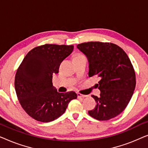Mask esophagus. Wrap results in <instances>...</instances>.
<instances>
[{
	"mask_svg": "<svg viewBox=\"0 0 148 148\" xmlns=\"http://www.w3.org/2000/svg\"><path fill=\"white\" fill-rule=\"evenodd\" d=\"M77 97L78 98H86V97H87L88 96H86V95H83V94H79V93H77Z\"/></svg>",
	"mask_w": 148,
	"mask_h": 148,
	"instance_id": "34e87169",
	"label": "esophagus"
}]
</instances>
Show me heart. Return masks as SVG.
Segmentation results:
<instances>
[{"label": "heart", "mask_w": 148, "mask_h": 148, "mask_svg": "<svg viewBox=\"0 0 148 148\" xmlns=\"http://www.w3.org/2000/svg\"><path fill=\"white\" fill-rule=\"evenodd\" d=\"M82 56H84L82 55V54H77V55H76L74 58H75V57H82Z\"/></svg>", "instance_id": "b5f03b06"}]
</instances>
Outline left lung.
Returning a JSON list of instances; mask_svg holds the SVG:
<instances>
[{
    "instance_id": "obj_1",
    "label": "left lung",
    "mask_w": 148,
    "mask_h": 148,
    "mask_svg": "<svg viewBox=\"0 0 148 148\" xmlns=\"http://www.w3.org/2000/svg\"><path fill=\"white\" fill-rule=\"evenodd\" d=\"M89 62L90 77L99 78L100 97L92 95L96 106L88 114L99 121H108L121 114L129 104L136 84L131 60L116 44L100 42L77 46Z\"/></svg>"
}]
</instances>
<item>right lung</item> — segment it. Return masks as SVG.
Wrapping results in <instances>:
<instances>
[{
    "label": "right lung",
    "mask_w": 148,
    "mask_h": 148,
    "mask_svg": "<svg viewBox=\"0 0 148 148\" xmlns=\"http://www.w3.org/2000/svg\"><path fill=\"white\" fill-rule=\"evenodd\" d=\"M73 45L45 44L28 52L15 75V88L23 110L38 121L48 123L65 112L75 92L59 93L52 85L62 60L73 50Z\"/></svg>",
    "instance_id": "1"
}]
</instances>
